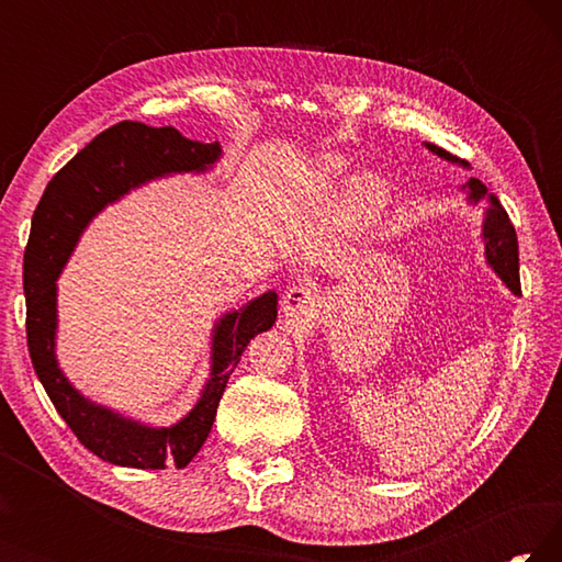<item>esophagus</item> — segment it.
<instances>
[{
	"mask_svg": "<svg viewBox=\"0 0 562 562\" xmlns=\"http://www.w3.org/2000/svg\"><path fill=\"white\" fill-rule=\"evenodd\" d=\"M319 307V294L310 284H292L282 297V310L288 317H312Z\"/></svg>",
	"mask_w": 562,
	"mask_h": 562,
	"instance_id": "1",
	"label": "esophagus"
}]
</instances>
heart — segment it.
<instances>
[{
    "instance_id": "1",
    "label": "heart",
    "mask_w": 562,
    "mask_h": 562,
    "mask_svg": "<svg viewBox=\"0 0 562 562\" xmlns=\"http://www.w3.org/2000/svg\"><path fill=\"white\" fill-rule=\"evenodd\" d=\"M345 160L339 156L327 160V173L329 176H339L345 170ZM386 201V190L384 183L376 178H361L357 180V186L351 188V203H355L361 213H376L379 207Z\"/></svg>"
}]
</instances>
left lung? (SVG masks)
Masks as SVG:
<instances>
[{
  "label": "left lung",
  "mask_w": 562,
  "mask_h": 562,
  "mask_svg": "<svg viewBox=\"0 0 562 562\" xmlns=\"http://www.w3.org/2000/svg\"><path fill=\"white\" fill-rule=\"evenodd\" d=\"M429 148L434 150L436 156H441L446 160H451V164H463L459 156L449 154V150H443L439 146L429 144ZM465 166V164H463ZM471 193V201H481L483 195L488 193L486 186L481 183L479 178H471L469 183H465ZM491 203L493 207L488 211L486 217V225H483V235H486V255H488V262L493 265V270L501 274V280L508 284L513 292H520V274H518V237H516V227H513L508 213L503 211L498 205L496 198L491 195Z\"/></svg>",
  "instance_id": "left-lung-1"
}]
</instances>
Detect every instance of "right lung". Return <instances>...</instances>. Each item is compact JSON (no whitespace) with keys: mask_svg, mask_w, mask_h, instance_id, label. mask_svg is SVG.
Masks as SVG:
<instances>
[{"mask_svg":"<svg viewBox=\"0 0 562 562\" xmlns=\"http://www.w3.org/2000/svg\"><path fill=\"white\" fill-rule=\"evenodd\" d=\"M221 146L198 144L170 126L121 121L81 148L49 186L32 217L24 250L26 345L34 372L59 416L99 459L128 469H186L213 429L217 404L245 347L278 317V294L265 292L247 307L225 315L215 327L213 374L193 412L170 429H150L83 398L56 367V278L87 223L103 205L146 180L180 170H205Z\"/></svg>","mask_w":562,"mask_h":562,"instance_id":"right-lung-1","label":"right lung"}]
</instances>
